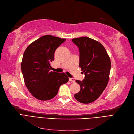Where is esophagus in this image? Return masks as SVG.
<instances>
[{"label": "esophagus", "instance_id": "34e87169", "mask_svg": "<svg viewBox=\"0 0 134 134\" xmlns=\"http://www.w3.org/2000/svg\"><path fill=\"white\" fill-rule=\"evenodd\" d=\"M69 81L75 83V79H74V78H69Z\"/></svg>", "mask_w": 134, "mask_h": 134}]
</instances>
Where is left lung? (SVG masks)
<instances>
[{"label": "left lung", "mask_w": 134, "mask_h": 134, "mask_svg": "<svg viewBox=\"0 0 134 134\" xmlns=\"http://www.w3.org/2000/svg\"><path fill=\"white\" fill-rule=\"evenodd\" d=\"M79 48L80 67L85 77L76 82L81 86L75 94L77 100L84 104L96 100L107 87L109 80L111 61L107 52L99 42L88 37L72 39Z\"/></svg>", "instance_id": "8db88e82"}]
</instances>
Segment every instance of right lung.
I'll list each match as a JSON object with an SVG mask.
<instances>
[{"instance_id":"right-lung-1","label":"right lung","mask_w":134,"mask_h":134,"mask_svg":"<svg viewBox=\"0 0 134 134\" xmlns=\"http://www.w3.org/2000/svg\"><path fill=\"white\" fill-rule=\"evenodd\" d=\"M66 39L45 35L31 43L23 54L21 69L26 88L34 97L50 100L57 95L60 86L69 78L64 72L51 71V63L59 46Z\"/></svg>"}]
</instances>
